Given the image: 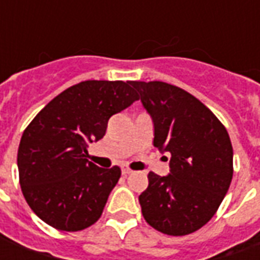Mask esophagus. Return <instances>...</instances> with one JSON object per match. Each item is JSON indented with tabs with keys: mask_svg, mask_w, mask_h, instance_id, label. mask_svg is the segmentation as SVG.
<instances>
[{
	"mask_svg": "<svg viewBox=\"0 0 260 260\" xmlns=\"http://www.w3.org/2000/svg\"><path fill=\"white\" fill-rule=\"evenodd\" d=\"M121 171H122V174H124V175H128V174H131V173H132V170H131L129 167H126V166H124V167L121 169Z\"/></svg>",
	"mask_w": 260,
	"mask_h": 260,
	"instance_id": "obj_1",
	"label": "esophagus"
}]
</instances>
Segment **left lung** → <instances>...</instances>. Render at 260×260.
Instances as JSON below:
<instances>
[{"mask_svg":"<svg viewBox=\"0 0 260 260\" xmlns=\"http://www.w3.org/2000/svg\"><path fill=\"white\" fill-rule=\"evenodd\" d=\"M132 86L153 121V145L170 154L169 175H147L149 186L139 195L142 214L163 234H191L214 216L229 191V132L203 103L181 87L158 80Z\"/></svg>","mask_w":260,"mask_h":260,"instance_id":"left-lung-1","label":"left lung"}]
</instances>
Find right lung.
<instances>
[{
    "instance_id": "right-lung-1",
    "label": "right lung",
    "mask_w": 260,
    "mask_h": 260,
    "mask_svg": "<svg viewBox=\"0 0 260 260\" xmlns=\"http://www.w3.org/2000/svg\"><path fill=\"white\" fill-rule=\"evenodd\" d=\"M138 100L132 82L85 80L54 97L26 128L18 149L22 193L39 218L80 231L100 218L121 170L87 160L111 115Z\"/></svg>"
}]
</instances>
